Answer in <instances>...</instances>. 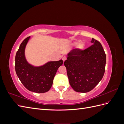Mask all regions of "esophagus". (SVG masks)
Returning <instances> with one entry per match:
<instances>
[{"instance_id": "obj_1", "label": "esophagus", "mask_w": 124, "mask_h": 124, "mask_svg": "<svg viewBox=\"0 0 124 124\" xmlns=\"http://www.w3.org/2000/svg\"><path fill=\"white\" fill-rule=\"evenodd\" d=\"M66 59H67V57H66V56H62V60L63 62H64L66 61Z\"/></svg>"}]
</instances>
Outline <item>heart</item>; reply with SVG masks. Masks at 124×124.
Listing matches in <instances>:
<instances>
[{
    "label": "heart",
    "mask_w": 124,
    "mask_h": 124,
    "mask_svg": "<svg viewBox=\"0 0 124 124\" xmlns=\"http://www.w3.org/2000/svg\"><path fill=\"white\" fill-rule=\"evenodd\" d=\"M78 48H79V49H83L84 47V44L83 43H80L78 44Z\"/></svg>",
    "instance_id": "obj_1"
}]
</instances>
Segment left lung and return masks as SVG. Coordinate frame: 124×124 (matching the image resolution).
Wrapping results in <instances>:
<instances>
[{"instance_id":"left-lung-1","label":"left lung","mask_w":124,"mask_h":124,"mask_svg":"<svg viewBox=\"0 0 124 124\" xmlns=\"http://www.w3.org/2000/svg\"><path fill=\"white\" fill-rule=\"evenodd\" d=\"M84 50L74 48L64 62L69 83L77 92L92 91L102 79L105 72L106 55L98 41Z\"/></svg>"}]
</instances>
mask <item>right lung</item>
<instances>
[{
    "instance_id": "add662e5",
    "label": "right lung",
    "mask_w": 124,
    "mask_h": 124,
    "mask_svg": "<svg viewBox=\"0 0 124 124\" xmlns=\"http://www.w3.org/2000/svg\"><path fill=\"white\" fill-rule=\"evenodd\" d=\"M30 38L27 37L21 44L16 56L15 69L17 77L25 87L29 91L38 93L49 91L53 84L54 78L62 60L48 62L43 66L34 67L26 61L25 48Z\"/></svg>"
}]
</instances>
